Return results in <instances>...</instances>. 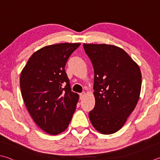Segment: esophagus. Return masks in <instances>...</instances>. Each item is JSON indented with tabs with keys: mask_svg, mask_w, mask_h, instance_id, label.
<instances>
[{
	"mask_svg": "<svg viewBox=\"0 0 160 160\" xmlns=\"http://www.w3.org/2000/svg\"><path fill=\"white\" fill-rule=\"evenodd\" d=\"M85 92L80 93V99H82V98L85 97Z\"/></svg>",
	"mask_w": 160,
	"mask_h": 160,
	"instance_id": "34e87169",
	"label": "esophagus"
}]
</instances>
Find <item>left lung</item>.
I'll use <instances>...</instances> for the list:
<instances>
[{"mask_svg":"<svg viewBox=\"0 0 160 160\" xmlns=\"http://www.w3.org/2000/svg\"><path fill=\"white\" fill-rule=\"evenodd\" d=\"M83 47L94 71L95 106L89 120L98 132L112 134L123 127L138 103L140 68L118 46L84 43Z\"/></svg>","mask_w":160,"mask_h":160,"instance_id":"left-lung-1","label":"left lung"}]
</instances>
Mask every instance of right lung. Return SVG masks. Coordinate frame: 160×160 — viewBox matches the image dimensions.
I'll return each instance as SVG.
<instances>
[{"label": "right lung", "instance_id": "right-lung-1", "mask_svg": "<svg viewBox=\"0 0 160 160\" xmlns=\"http://www.w3.org/2000/svg\"><path fill=\"white\" fill-rule=\"evenodd\" d=\"M80 45L45 46L31 55L21 72L20 88L26 107L37 125L49 134L65 131L76 108L79 95L71 91L64 68Z\"/></svg>", "mask_w": 160, "mask_h": 160}]
</instances>
